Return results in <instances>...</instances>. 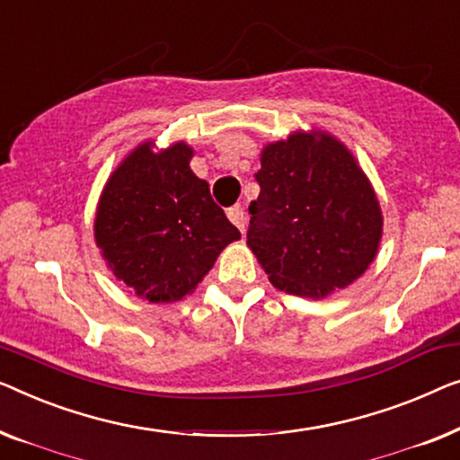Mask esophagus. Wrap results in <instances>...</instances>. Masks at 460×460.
Returning a JSON list of instances; mask_svg holds the SVG:
<instances>
[{"label": "esophagus", "mask_w": 460, "mask_h": 460, "mask_svg": "<svg viewBox=\"0 0 460 460\" xmlns=\"http://www.w3.org/2000/svg\"><path fill=\"white\" fill-rule=\"evenodd\" d=\"M227 217H229V221L235 225L239 231L243 233V229H245V215H243V210L239 208V206H233V208H229Z\"/></svg>", "instance_id": "1"}]
</instances>
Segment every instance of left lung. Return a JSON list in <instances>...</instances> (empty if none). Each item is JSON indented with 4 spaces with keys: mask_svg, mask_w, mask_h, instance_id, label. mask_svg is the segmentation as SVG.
<instances>
[{
    "mask_svg": "<svg viewBox=\"0 0 460 460\" xmlns=\"http://www.w3.org/2000/svg\"><path fill=\"white\" fill-rule=\"evenodd\" d=\"M248 245L281 292L325 297L357 281L381 242L379 199L350 150L323 131L269 144Z\"/></svg>",
    "mask_w": 460,
    "mask_h": 460,
    "instance_id": "obj_1",
    "label": "left lung"
}]
</instances>
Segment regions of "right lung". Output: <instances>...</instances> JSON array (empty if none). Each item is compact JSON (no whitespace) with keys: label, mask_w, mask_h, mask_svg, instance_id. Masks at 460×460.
Instances as JSON below:
<instances>
[{"label":"right lung","mask_w":460,"mask_h":460,"mask_svg":"<svg viewBox=\"0 0 460 460\" xmlns=\"http://www.w3.org/2000/svg\"><path fill=\"white\" fill-rule=\"evenodd\" d=\"M177 141L135 147L110 174L95 212V243L119 281L154 304L193 294L225 245L242 237L190 168Z\"/></svg>","instance_id":"right-lung-1"}]
</instances>
